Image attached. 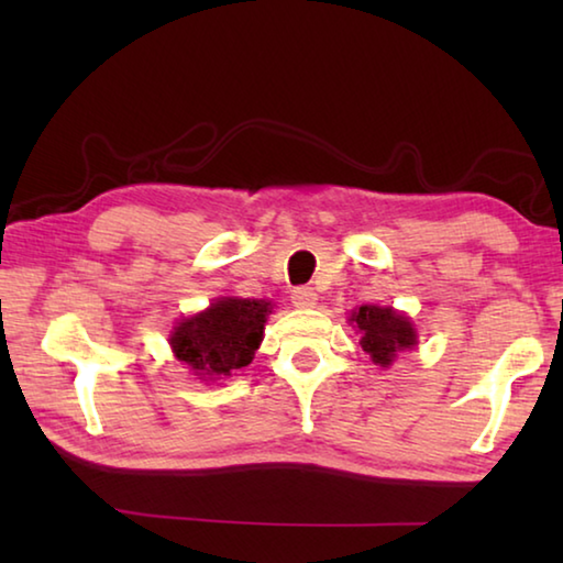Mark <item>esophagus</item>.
<instances>
[{"instance_id":"esophagus-1","label":"esophagus","mask_w":563,"mask_h":563,"mask_svg":"<svg viewBox=\"0 0 563 563\" xmlns=\"http://www.w3.org/2000/svg\"><path fill=\"white\" fill-rule=\"evenodd\" d=\"M290 300L295 308H312L318 302V292L312 288H295L290 292Z\"/></svg>"}]
</instances>
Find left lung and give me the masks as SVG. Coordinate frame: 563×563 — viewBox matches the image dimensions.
Segmentation results:
<instances>
[{
	"label": "left lung",
	"instance_id": "8db88e82",
	"mask_svg": "<svg viewBox=\"0 0 563 563\" xmlns=\"http://www.w3.org/2000/svg\"><path fill=\"white\" fill-rule=\"evenodd\" d=\"M352 320L362 330L360 345L373 362L387 367L399 350L415 345V328L409 320L399 316L393 308H375V305H362L352 312Z\"/></svg>",
	"mask_w": 563,
	"mask_h": 563
}]
</instances>
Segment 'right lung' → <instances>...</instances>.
Listing matches in <instances>:
<instances>
[{"instance_id": "obj_1", "label": "right lung", "mask_w": 563, "mask_h": 563, "mask_svg": "<svg viewBox=\"0 0 563 563\" xmlns=\"http://www.w3.org/2000/svg\"><path fill=\"white\" fill-rule=\"evenodd\" d=\"M268 312L271 302L223 298L206 312L178 322L170 345L180 362L201 375L198 379L231 375L251 365Z\"/></svg>"}]
</instances>
